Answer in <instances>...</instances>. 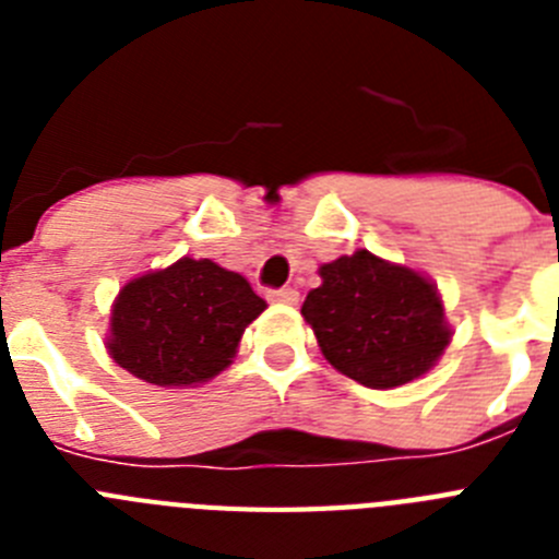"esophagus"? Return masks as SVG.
I'll use <instances>...</instances> for the list:
<instances>
[{
	"instance_id": "34e87169",
	"label": "esophagus",
	"mask_w": 559,
	"mask_h": 559,
	"mask_svg": "<svg viewBox=\"0 0 559 559\" xmlns=\"http://www.w3.org/2000/svg\"><path fill=\"white\" fill-rule=\"evenodd\" d=\"M269 299L276 305H296L299 302V290L296 288H276L269 290Z\"/></svg>"
}]
</instances>
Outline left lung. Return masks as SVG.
<instances>
[{"instance_id":"1","label":"left lung","mask_w":559,"mask_h":559,"mask_svg":"<svg viewBox=\"0 0 559 559\" xmlns=\"http://www.w3.org/2000/svg\"><path fill=\"white\" fill-rule=\"evenodd\" d=\"M322 285L302 305L324 358L372 389L426 374L451 344L437 285L406 265L358 249L319 269Z\"/></svg>"}]
</instances>
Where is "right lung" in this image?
Masks as SVG:
<instances>
[{
	"label": "right lung",
	"mask_w": 559,
	"mask_h": 559,
	"mask_svg": "<svg viewBox=\"0 0 559 559\" xmlns=\"http://www.w3.org/2000/svg\"><path fill=\"white\" fill-rule=\"evenodd\" d=\"M265 302L246 276L181 257L126 285L111 308L108 355L153 386H195L231 364Z\"/></svg>",
	"instance_id": "1"
}]
</instances>
